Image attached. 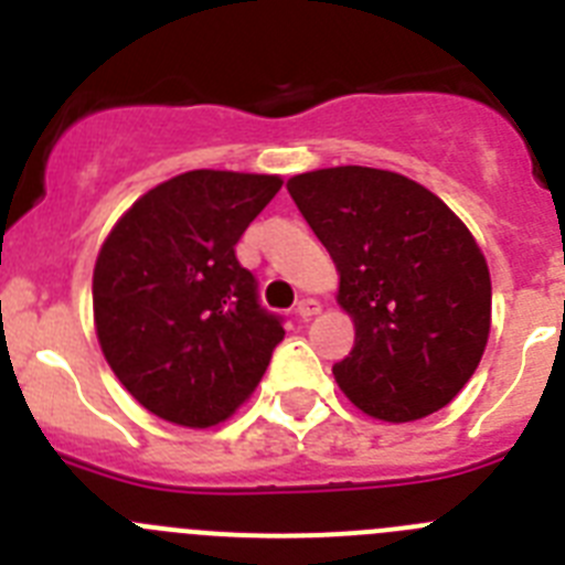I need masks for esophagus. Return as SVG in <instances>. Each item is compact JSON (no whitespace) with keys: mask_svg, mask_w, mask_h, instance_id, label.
Wrapping results in <instances>:
<instances>
[{"mask_svg":"<svg viewBox=\"0 0 565 565\" xmlns=\"http://www.w3.org/2000/svg\"><path fill=\"white\" fill-rule=\"evenodd\" d=\"M322 311V306H319L317 299H299L297 302V317H302V319H311V317H317V313Z\"/></svg>","mask_w":565,"mask_h":565,"instance_id":"34e87169","label":"esophagus"}]
</instances>
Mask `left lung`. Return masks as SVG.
<instances>
[{"label":"left lung","mask_w":565,"mask_h":565,"mask_svg":"<svg viewBox=\"0 0 565 565\" xmlns=\"http://www.w3.org/2000/svg\"><path fill=\"white\" fill-rule=\"evenodd\" d=\"M288 192L337 263V299L356 326L333 364L344 396L393 424L441 411L489 337L492 282L476 237L430 189L387 169H317Z\"/></svg>","instance_id":"left-lung-1"}]
</instances>
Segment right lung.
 I'll return each mask as SVG.
<instances>
[{"instance_id":"obj_1","label":"right lung","mask_w":565,"mask_h":565,"mask_svg":"<svg viewBox=\"0 0 565 565\" xmlns=\"http://www.w3.org/2000/svg\"><path fill=\"white\" fill-rule=\"evenodd\" d=\"M279 186L277 174L183 172L138 198L104 239L93 271L98 342L118 382L163 422H226L286 337L234 254Z\"/></svg>"}]
</instances>
